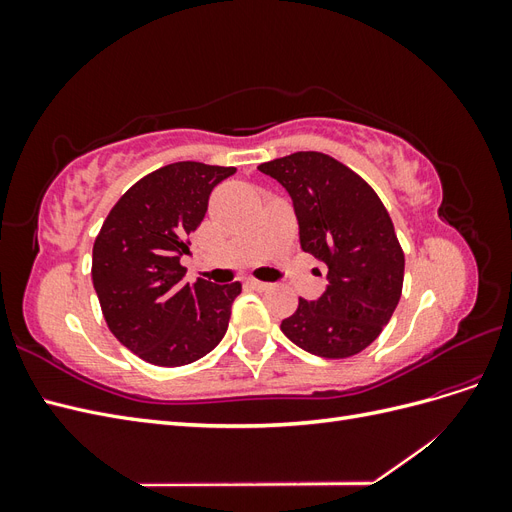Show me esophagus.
<instances>
[{"instance_id": "34e87169", "label": "esophagus", "mask_w": 512, "mask_h": 512, "mask_svg": "<svg viewBox=\"0 0 512 512\" xmlns=\"http://www.w3.org/2000/svg\"><path fill=\"white\" fill-rule=\"evenodd\" d=\"M250 286L256 288V290H269V288H271V284L260 282V280H250Z\"/></svg>"}]
</instances>
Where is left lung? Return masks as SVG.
<instances>
[{
	"instance_id": "obj_1",
	"label": "left lung",
	"mask_w": 512,
	"mask_h": 512,
	"mask_svg": "<svg viewBox=\"0 0 512 512\" xmlns=\"http://www.w3.org/2000/svg\"><path fill=\"white\" fill-rule=\"evenodd\" d=\"M292 198L303 252L329 267L316 301L299 299L282 320L292 344L324 359L359 354L389 324L404 286V250L389 211L359 175L320 151L258 166Z\"/></svg>"
}]
</instances>
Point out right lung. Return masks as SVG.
<instances>
[{
    "label": "right lung",
    "instance_id": "add662e5",
    "mask_svg": "<svg viewBox=\"0 0 512 512\" xmlns=\"http://www.w3.org/2000/svg\"><path fill=\"white\" fill-rule=\"evenodd\" d=\"M235 166L175 162L153 170L106 215L91 256V280L108 329L160 367L203 359L222 342L241 284L183 282L181 256L203 222L211 190Z\"/></svg>",
    "mask_w": 512,
    "mask_h": 512
}]
</instances>
